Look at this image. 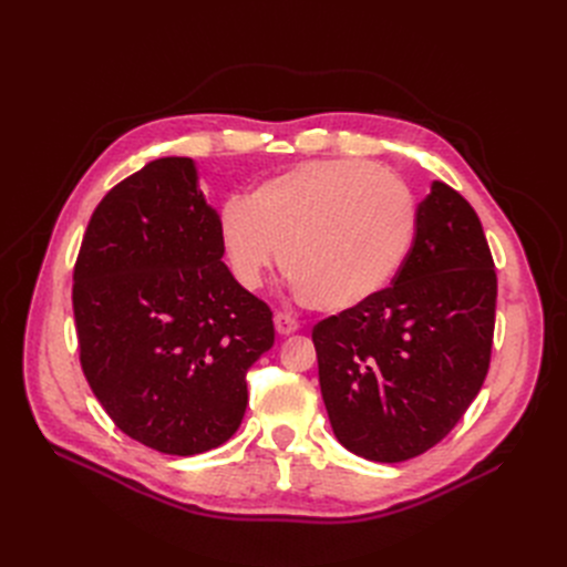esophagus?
<instances>
[{
    "label": "esophagus",
    "instance_id": "34e87169",
    "mask_svg": "<svg viewBox=\"0 0 567 567\" xmlns=\"http://www.w3.org/2000/svg\"><path fill=\"white\" fill-rule=\"evenodd\" d=\"M274 323H276V331H278L280 336H291V333L299 331V321H296V319L289 317V315H285V312H278V315L274 317Z\"/></svg>",
    "mask_w": 567,
    "mask_h": 567
}]
</instances>
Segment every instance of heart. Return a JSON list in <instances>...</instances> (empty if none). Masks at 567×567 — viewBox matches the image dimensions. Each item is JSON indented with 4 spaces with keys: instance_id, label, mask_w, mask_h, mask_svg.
Returning a JSON list of instances; mask_svg holds the SVG:
<instances>
[{
    "instance_id": "1",
    "label": "heart",
    "mask_w": 567,
    "mask_h": 567,
    "mask_svg": "<svg viewBox=\"0 0 567 567\" xmlns=\"http://www.w3.org/2000/svg\"><path fill=\"white\" fill-rule=\"evenodd\" d=\"M415 206L398 176L363 161H315L231 197L218 238L234 280L259 289L280 259L299 299L321 312L361 308L400 271Z\"/></svg>"
}]
</instances>
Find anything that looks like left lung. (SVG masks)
I'll return each instance as SVG.
<instances>
[{"mask_svg":"<svg viewBox=\"0 0 567 567\" xmlns=\"http://www.w3.org/2000/svg\"><path fill=\"white\" fill-rule=\"evenodd\" d=\"M494 317L496 271L481 218L434 182L391 287L312 329L338 441L393 464L449 436L487 377Z\"/></svg>","mask_w":567,"mask_h":567,"instance_id":"obj_1","label":"left lung"}]
</instances>
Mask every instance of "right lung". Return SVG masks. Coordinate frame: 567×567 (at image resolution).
I'll use <instances>...</instances> for the list:
<instances>
[{
	"label": "right lung",
	"mask_w": 567,
	"mask_h": 567,
	"mask_svg": "<svg viewBox=\"0 0 567 567\" xmlns=\"http://www.w3.org/2000/svg\"><path fill=\"white\" fill-rule=\"evenodd\" d=\"M80 365L112 423L165 455L223 445L244 421L246 372L274 347V312L223 261L218 214L190 158L116 184L73 268Z\"/></svg>",
	"instance_id": "obj_1"
}]
</instances>
